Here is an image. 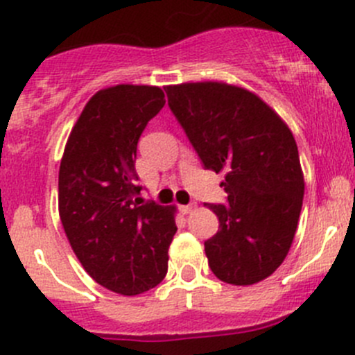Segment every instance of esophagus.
Returning a JSON list of instances; mask_svg holds the SVG:
<instances>
[{"mask_svg": "<svg viewBox=\"0 0 355 355\" xmlns=\"http://www.w3.org/2000/svg\"><path fill=\"white\" fill-rule=\"evenodd\" d=\"M194 207H196V204H182L180 211H182V213H184V214H189L192 209H194Z\"/></svg>", "mask_w": 355, "mask_h": 355, "instance_id": "1", "label": "esophagus"}]
</instances>
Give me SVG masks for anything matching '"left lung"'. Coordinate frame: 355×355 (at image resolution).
<instances>
[{"instance_id": "8db88e82", "label": "left lung", "mask_w": 355, "mask_h": 355, "mask_svg": "<svg viewBox=\"0 0 355 355\" xmlns=\"http://www.w3.org/2000/svg\"><path fill=\"white\" fill-rule=\"evenodd\" d=\"M168 105L206 170L223 171L227 204H206L220 220L204 242L225 284L252 285L277 271L295 237L304 175L295 139L259 96L225 82L168 85Z\"/></svg>"}]
</instances>
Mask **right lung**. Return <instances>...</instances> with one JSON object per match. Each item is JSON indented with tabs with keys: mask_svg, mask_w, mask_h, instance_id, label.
<instances>
[{
	"mask_svg": "<svg viewBox=\"0 0 355 355\" xmlns=\"http://www.w3.org/2000/svg\"><path fill=\"white\" fill-rule=\"evenodd\" d=\"M164 103L156 85L101 89L71 128L60 164L58 209L68 242L84 270L121 295L161 284L177 232L175 206L137 198V142Z\"/></svg>",
	"mask_w": 355,
	"mask_h": 355,
	"instance_id": "add662e5",
	"label": "right lung"
}]
</instances>
